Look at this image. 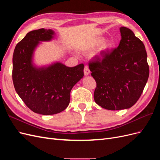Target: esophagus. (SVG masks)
I'll return each mask as SVG.
<instances>
[{
    "mask_svg": "<svg viewBox=\"0 0 160 160\" xmlns=\"http://www.w3.org/2000/svg\"><path fill=\"white\" fill-rule=\"evenodd\" d=\"M84 75H88L90 74V70L89 69V67L88 66H85L84 67Z\"/></svg>",
    "mask_w": 160,
    "mask_h": 160,
    "instance_id": "esophagus-1",
    "label": "esophagus"
}]
</instances>
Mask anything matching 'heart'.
<instances>
[{
    "mask_svg": "<svg viewBox=\"0 0 160 160\" xmlns=\"http://www.w3.org/2000/svg\"><path fill=\"white\" fill-rule=\"evenodd\" d=\"M103 42H104L103 43ZM101 43L102 44L101 45L99 49L98 50V52L101 57H103L106 53H107L109 50H111V48L113 47V42L110 40L103 41V37H99L98 38H96L95 40H94L91 43H90L89 45L83 47V49H82V51L84 52H90L91 51L94 49L96 47H98V45L101 44Z\"/></svg>",
    "mask_w": 160,
    "mask_h": 160,
    "instance_id": "heart-1",
    "label": "heart"
}]
</instances>
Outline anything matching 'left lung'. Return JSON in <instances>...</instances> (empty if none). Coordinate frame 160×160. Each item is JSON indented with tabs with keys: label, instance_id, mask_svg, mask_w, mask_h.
Wrapping results in <instances>:
<instances>
[{
	"label": "left lung",
	"instance_id": "obj_1",
	"mask_svg": "<svg viewBox=\"0 0 160 160\" xmlns=\"http://www.w3.org/2000/svg\"><path fill=\"white\" fill-rule=\"evenodd\" d=\"M119 46L100 61L89 62L97 88L95 103L108 110L129 109L141 96L149 77L147 52L143 42L129 28H119ZM93 58V59H95Z\"/></svg>",
	"mask_w": 160,
	"mask_h": 160
}]
</instances>
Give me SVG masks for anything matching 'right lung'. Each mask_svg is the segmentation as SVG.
Here are the masks:
<instances>
[{
  "instance_id": "right-lung-1",
  "label": "right lung",
  "mask_w": 160,
  "mask_h": 160,
  "mask_svg": "<svg viewBox=\"0 0 160 160\" xmlns=\"http://www.w3.org/2000/svg\"><path fill=\"white\" fill-rule=\"evenodd\" d=\"M55 32L51 29L28 32L16 45L12 57V81L14 89L33 112L53 115L64 111L70 102L73 86L83 78L84 65L69 67L60 62L38 67L32 57L40 42L50 41Z\"/></svg>"
}]
</instances>
